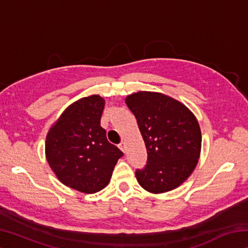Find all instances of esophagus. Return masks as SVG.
I'll list each match as a JSON object with an SVG mask.
<instances>
[{
	"label": "esophagus",
	"mask_w": 248,
	"mask_h": 248,
	"mask_svg": "<svg viewBox=\"0 0 248 248\" xmlns=\"http://www.w3.org/2000/svg\"><path fill=\"white\" fill-rule=\"evenodd\" d=\"M119 149L123 151L124 153L125 152V143H124V142H121V143L119 144Z\"/></svg>",
	"instance_id": "1"
}]
</instances>
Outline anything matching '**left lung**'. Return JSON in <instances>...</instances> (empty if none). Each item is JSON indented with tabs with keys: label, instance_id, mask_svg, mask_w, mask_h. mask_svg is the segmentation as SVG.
<instances>
[{
	"label": "left lung",
	"instance_id": "left-lung-1",
	"mask_svg": "<svg viewBox=\"0 0 248 248\" xmlns=\"http://www.w3.org/2000/svg\"><path fill=\"white\" fill-rule=\"evenodd\" d=\"M136 116L148 151L144 169L136 170L142 188L162 194L177 188L194 171L201 150L195 115L178 100L156 92H138L125 98Z\"/></svg>",
	"mask_w": 248,
	"mask_h": 248
}]
</instances>
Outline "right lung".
Here are the masks:
<instances>
[{
	"label": "right lung",
	"mask_w": 248,
	"mask_h": 248,
	"mask_svg": "<svg viewBox=\"0 0 248 248\" xmlns=\"http://www.w3.org/2000/svg\"><path fill=\"white\" fill-rule=\"evenodd\" d=\"M105 100L83 97L62 112L46 139V157L62 184L84 194L102 190L124 153L100 127Z\"/></svg>",
	"instance_id": "add662e5"
}]
</instances>
